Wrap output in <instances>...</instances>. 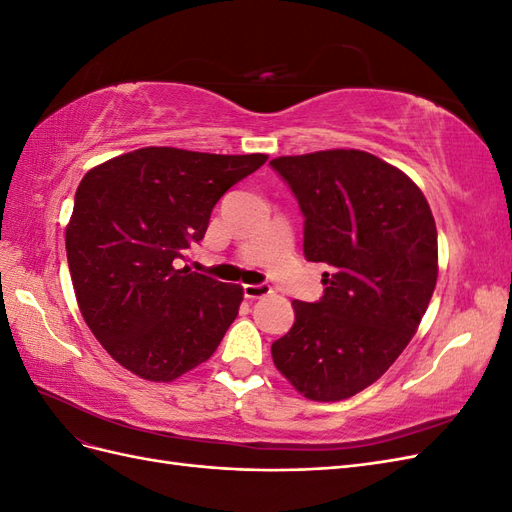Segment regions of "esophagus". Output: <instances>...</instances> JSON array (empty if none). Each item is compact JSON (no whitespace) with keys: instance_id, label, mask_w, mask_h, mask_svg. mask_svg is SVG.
<instances>
[{"instance_id":"1","label":"esophagus","mask_w":512,"mask_h":512,"mask_svg":"<svg viewBox=\"0 0 512 512\" xmlns=\"http://www.w3.org/2000/svg\"><path fill=\"white\" fill-rule=\"evenodd\" d=\"M273 290H271V286H267V284H245L243 286V294L247 299H262V297H267V294H271Z\"/></svg>"}]
</instances>
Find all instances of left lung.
I'll return each instance as SVG.
<instances>
[{"label": "left lung", "instance_id": "8db88e82", "mask_svg": "<svg viewBox=\"0 0 512 512\" xmlns=\"http://www.w3.org/2000/svg\"><path fill=\"white\" fill-rule=\"evenodd\" d=\"M271 166L305 215V258L331 269L318 303L292 301L273 363L303 397L342 401L374 384L421 324L438 282L436 220L406 173L361 149Z\"/></svg>", "mask_w": 512, "mask_h": 512}]
</instances>
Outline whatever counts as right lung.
Wrapping results in <instances>:
<instances>
[{
  "label": "right lung",
  "mask_w": 512,
  "mask_h": 512,
  "mask_svg": "<svg viewBox=\"0 0 512 512\" xmlns=\"http://www.w3.org/2000/svg\"><path fill=\"white\" fill-rule=\"evenodd\" d=\"M267 162L143 147L94 166L76 188L66 252L81 314L134 376L173 382L218 350L239 314L241 284L179 269L205 237L215 203Z\"/></svg>",
  "instance_id": "1"
}]
</instances>
